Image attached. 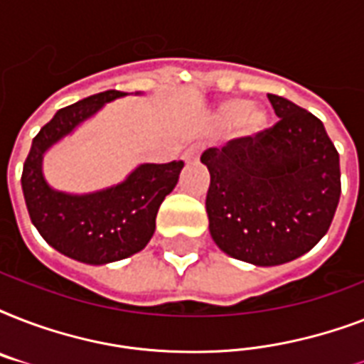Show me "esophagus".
<instances>
[{
    "mask_svg": "<svg viewBox=\"0 0 364 364\" xmlns=\"http://www.w3.org/2000/svg\"><path fill=\"white\" fill-rule=\"evenodd\" d=\"M200 151H202V147L200 145H193V147H188L185 153H183V160L187 162V164H191V162H196L200 156Z\"/></svg>",
    "mask_w": 364,
    "mask_h": 364,
    "instance_id": "obj_1",
    "label": "esophagus"
}]
</instances>
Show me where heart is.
Segmentation results:
<instances>
[{
  "label": "heart",
  "mask_w": 364,
  "mask_h": 364,
  "mask_svg": "<svg viewBox=\"0 0 364 364\" xmlns=\"http://www.w3.org/2000/svg\"><path fill=\"white\" fill-rule=\"evenodd\" d=\"M249 104L245 100L232 98L223 102L219 107V119L227 124L242 121L249 132L260 130L266 122V115L260 109H247Z\"/></svg>",
  "instance_id": "b5f03b06"
}]
</instances>
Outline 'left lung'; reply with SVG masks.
Wrapping results in <instances>:
<instances>
[{
  "label": "left lung",
  "instance_id": "left-lung-1",
  "mask_svg": "<svg viewBox=\"0 0 364 364\" xmlns=\"http://www.w3.org/2000/svg\"><path fill=\"white\" fill-rule=\"evenodd\" d=\"M279 121L211 147L205 211L221 251L257 266L285 264L327 234L340 200V156L323 122L268 94Z\"/></svg>",
  "mask_w": 364,
  "mask_h": 364
}]
</instances>
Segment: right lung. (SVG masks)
<instances>
[{
  "label": "right lung",
  "instance_id": "right-lung-1",
  "mask_svg": "<svg viewBox=\"0 0 364 364\" xmlns=\"http://www.w3.org/2000/svg\"><path fill=\"white\" fill-rule=\"evenodd\" d=\"M122 96L126 92L105 90L60 109L33 137L22 170L31 223L48 245L87 264H107L141 251L153 238L160 204L183 170L181 160L141 164L115 187L90 194H65L48 187L41 170L45 151Z\"/></svg>",
  "mask_w": 364,
  "mask_h": 364
}]
</instances>
